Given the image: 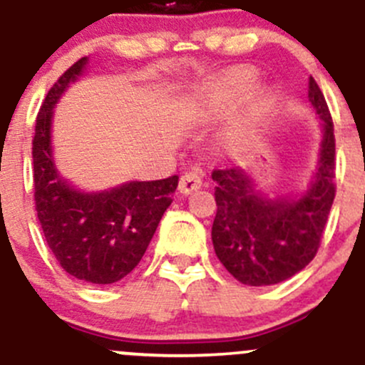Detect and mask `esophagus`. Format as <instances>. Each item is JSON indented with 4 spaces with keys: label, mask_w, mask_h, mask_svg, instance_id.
I'll return each instance as SVG.
<instances>
[{
    "label": "esophagus",
    "mask_w": 365,
    "mask_h": 365,
    "mask_svg": "<svg viewBox=\"0 0 365 365\" xmlns=\"http://www.w3.org/2000/svg\"><path fill=\"white\" fill-rule=\"evenodd\" d=\"M201 183H203V178H201L200 173L187 171V173H183L182 178H180L178 190L182 194H190V192H194V190L200 189Z\"/></svg>",
    "instance_id": "obj_1"
}]
</instances>
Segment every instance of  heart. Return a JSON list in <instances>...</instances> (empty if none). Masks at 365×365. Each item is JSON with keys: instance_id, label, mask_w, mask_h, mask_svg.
<instances>
[{"instance_id": "obj_1", "label": "heart", "mask_w": 365, "mask_h": 365, "mask_svg": "<svg viewBox=\"0 0 365 365\" xmlns=\"http://www.w3.org/2000/svg\"><path fill=\"white\" fill-rule=\"evenodd\" d=\"M256 84V76L252 70L247 68H237L231 70L226 76L219 77L213 83L206 84L200 95V106L201 113L206 116H215V114H222L230 111L231 108L238 104L249 91L252 90ZM268 108V98L261 95L259 98L252 102L251 108L244 114V118L238 123V134H247L252 130L254 125L261 120L264 111Z\"/></svg>"}]
</instances>
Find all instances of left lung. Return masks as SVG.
I'll use <instances>...</instances> for the list:
<instances>
[{"instance_id": "obj_1", "label": "left lung", "mask_w": 365, "mask_h": 365, "mask_svg": "<svg viewBox=\"0 0 365 365\" xmlns=\"http://www.w3.org/2000/svg\"><path fill=\"white\" fill-rule=\"evenodd\" d=\"M309 101L323 121L319 168L307 192L293 201L264 200L240 168L213 169L217 257L237 281L270 286L307 267L318 252L336 197V135L329 106L309 77Z\"/></svg>"}]
</instances>
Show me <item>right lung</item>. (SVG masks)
Here are the masks:
<instances>
[{"mask_svg": "<svg viewBox=\"0 0 365 365\" xmlns=\"http://www.w3.org/2000/svg\"><path fill=\"white\" fill-rule=\"evenodd\" d=\"M86 58L65 70L36 114L33 135L35 210L47 245L60 267L91 284H113L130 274L148 247L178 176L130 182L108 192L83 194L58 176L51 157L53 108L77 79Z\"/></svg>", "mask_w": 365, "mask_h": 365, "instance_id": "obj_1", "label": "right lung"}]
</instances>
